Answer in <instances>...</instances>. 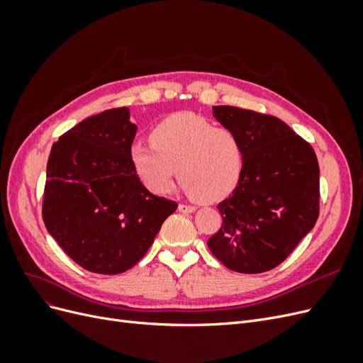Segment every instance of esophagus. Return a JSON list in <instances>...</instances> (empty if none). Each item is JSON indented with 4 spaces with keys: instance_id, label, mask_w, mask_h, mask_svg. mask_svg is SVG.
I'll list each match as a JSON object with an SVG mask.
<instances>
[{
    "instance_id": "esophagus-1",
    "label": "esophagus",
    "mask_w": 363,
    "mask_h": 363,
    "mask_svg": "<svg viewBox=\"0 0 363 363\" xmlns=\"http://www.w3.org/2000/svg\"><path fill=\"white\" fill-rule=\"evenodd\" d=\"M179 211L182 213H192L196 211L195 206H189V204H179Z\"/></svg>"
}]
</instances>
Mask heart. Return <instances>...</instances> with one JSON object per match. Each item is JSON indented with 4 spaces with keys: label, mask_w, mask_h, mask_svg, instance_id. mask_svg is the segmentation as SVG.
<instances>
[{
    "label": "heart",
    "mask_w": 363,
    "mask_h": 363,
    "mask_svg": "<svg viewBox=\"0 0 363 363\" xmlns=\"http://www.w3.org/2000/svg\"><path fill=\"white\" fill-rule=\"evenodd\" d=\"M151 144L138 142L131 163L148 189L167 194L177 175L184 191L200 201H216L232 192L244 171L239 138L194 113H175L152 128Z\"/></svg>",
    "instance_id": "b5f03b06"
}]
</instances>
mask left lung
I'll use <instances>...</instances> for the list:
<instances>
[{
	"label": "left lung",
	"mask_w": 363,
	"mask_h": 363,
	"mask_svg": "<svg viewBox=\"0 0 363 363\" xmlns=\"http://www.w3.org/2000/svg\"><path fill=\"white\" fill-rule=\"evenodd\" d=\"M233 131L245 162L233 194L218 204L223 225L208 239L228 269L265 272L286 259L320 215V167L313 148L281 119L233 106H213Z\"/></svg>",
	"instance_id": "8db88e82"
}]
</instances>
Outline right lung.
<instances>
[{
	"instance_id": "add662e5",
	"label": "right lung",
	"mask_w": 363,
	"mask_h": 363,
	"mask_svg": "<svg viewBox=\"0 0 363 363\" xmlns=\"http://www.w3.org/2000/svg\"><path fill=\"white\" fill-rule=\"evenodd\" d=\"M138 125L121 107L83 119L54 142L42 216L48 233L96 274L133 268L177 203L140 183L130 151Z\"/></svg>"
}]
</instances>
